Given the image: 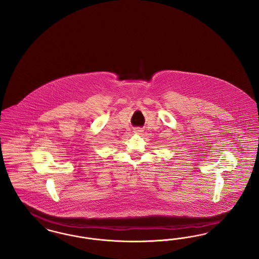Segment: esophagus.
Returning a JSON list of instances; mask_svg holds the SVG:
<instances>
[{
    "label": "esophagus",
    "mask_w": 259,
    "mask_h": 259,
    "mask_svg": "<svg viewBox=\"0 0 259 259\" xmlns=\"http://www.w3.org/2000/svg\"><path fill=\"white\" fill-rule=\"evenodd\" d=\"M142 132H143V130H142V129H140V128H139V129H136L135 130L136 134H141Z\"/></svg>",
    "instance_id": "1"
}]
</instances>
